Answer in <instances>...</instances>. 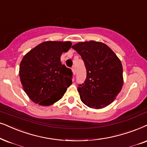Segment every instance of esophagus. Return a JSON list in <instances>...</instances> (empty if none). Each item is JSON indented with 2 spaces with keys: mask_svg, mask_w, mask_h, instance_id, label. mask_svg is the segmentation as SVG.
I'll return each instance as SVG.
<instances>
[{
  "mask_svg": "<svg viewBox=\"0 0 147 147\" xmlns=\"http://www.w3.org/2000/svg\"><path fill=\"white\" fill-rule=\"evenodd\" d=\"M71 70H72V72H73L74 76H75V75H76V68H75V67H73L71 68Z\"/></svg>",
  "mask_w": 147,
  "mask_h": 147,
  "instance_id": "1",
  "label": "esophagus"
}]
</instances>
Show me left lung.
Segmentation results:
<instances>
[{
  "label": "left lung",
  "mask_w": 147,
  "mask_h": 147,
  "mask_svg": "<svg viewBox=\"0 0 147 147\" xmlns=\"http://www.w3.org/2000/svg\"><path fill=\"white\" fill-rule=\"evenodd\" d=\"M72 49L80 55L86 69V79L78 87L81 100L90 108L105 107L122 88L123 68L119 59L100 42H82Z\"/></svg>",
  "instance_id": "obj_1"
}]
</instances>
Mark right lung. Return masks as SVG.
Listing matches in <instances>:
<instances>
[{
    "instance_id": "right-lung-1",
    "label": "right lung",
    "mask_w": 147,
    "mask_h": 147,
    "mask_svg": "<svg viewBox=\"0 0 147 147\" xmlns=\"http://www.w3.org/2000/svg\"><path fill=\"white\" fill-rule=\"evenodd\" d=\"M71 42L47 41L36 46L22 59L20 77L24 90L35 103L49 106L62 98L72 83V72L61 63V55Z\"/></svg>"
}]
</instances>
